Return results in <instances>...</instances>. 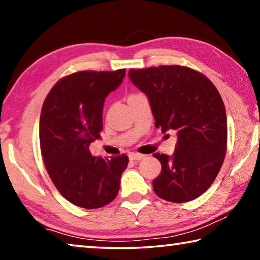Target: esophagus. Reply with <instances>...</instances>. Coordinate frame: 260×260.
I'll use <instances>...</instances> for the list:
<instances>
[{
  "label": "esophagus",
  "instance_id": "esophagus-1",
  "mask_svg": "<svg viewBox=\"0 0 260 260\" xmlns=\"http://www.w3.org/2000/svg\"><path fill=\"white\" fill-rule=\"evenodd\" d=\"M144 157H146V156L141 155V153H135V152L129 153V159L131 160H141V159H143Z\"/></svg>",
  "mask_w": 260,
  "mask_h": 260
}]
</instances>
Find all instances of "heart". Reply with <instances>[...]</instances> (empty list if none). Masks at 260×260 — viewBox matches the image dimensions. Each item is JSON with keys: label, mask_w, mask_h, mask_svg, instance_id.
<instances>
[{"label": "heart", "mask_w": 260, "mask_h": 260, "mask_svg": "<svg viewBox=\"0 0 260 260\" xmlns=\"http://www.w3.org/2000/svg\"><path fill=\"white\" fill-rule=\"evenodd\" d=\"M136 95H139V94H131L128 98H133V96H136Z\"/></svg>", "instance_id": "heart-1"}]
</instances>
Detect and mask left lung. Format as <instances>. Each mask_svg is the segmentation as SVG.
<instances>
[{"mask_svg": "<svg viewBox=\"0 0 260 260\" xmlns=\"http://www.w3.org/2000/svg\"><path fill=\"white\" fill-rule=\"evenodd\" d=\"M131 81L148 96L155 126L177 133L173 156L155 153L161 172L152 181L160 199H197L217 178L227 150L222 99L204 74L180 65L131 69Z\"/></svg>", "mask_w": 260, "mask_h": 260, "instance_id": "8db88e82", "label": "left lung"}]
</instances>
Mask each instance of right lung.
<instances>
[{"label": "right lung", "instance_id": "obj_1", "mask_svg": "<svg viewBox=\"0 0 260 260\" xmlns=\"http://www.w3.org/2000/svg\"><path fill=\"white\" fill-rule=\"evenodd\" d=\"M117 71H80L56 83L42 105L40 148L48 174L61 196L83 209H99L116 199L128 157L90 155L103 129L105 98L125 78Z\"/></svg>", "mask_w": 260, "mask_h": 260}]
</instances>
